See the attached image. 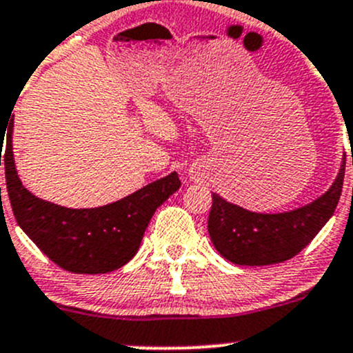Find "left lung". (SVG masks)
I'll return each mask as SVG.
<instances>
[{
  "instance_id": "8db88e82",
  "label": "left lung",
  "mask_w": 353,
  "mask_h": 353,
  "mask_svg": "<svg viewBox=\"0 0 353 353\" xmlns=\"http://www.w3.org/2000/svg\"><path fill=\"white\" fill-rule=\"evenodd\" d=\"M343 177L345 157L326 193L307 205L280 213L251 212L213 193L208 215L210 239L220 256L234 265L265 266L287 261L311 243L331 219Z\"/></svg>"
}]
</instances>
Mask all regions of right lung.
I'll use <instances>...</instances> for the list:
<instances>
[{
    "label": "right lung",
    "mask_w": 353,
    "mask_h": 353,
    "mask_svg": "<svg viewBox=\"0 0 353 353\" xmlns=\"http://www.w3.org/2000/svg\"><path fill=\"white\" fill-rule=\"evenodd\" d=\"M12 131L13 126L0 165L5 163L13 215L34 244L71 273L97 275L126 265L140 249L155 210L181 186L179 176L170 172L109 205L66 208L37 198L23 186L13 159Z\"/></svg>",
    "instance_id": "obj_1"
}]
</instances>
